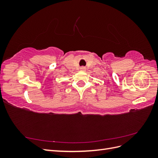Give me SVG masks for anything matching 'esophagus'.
I'll list each match as a JSON object with an SVG mask.
<instances>
[{
    "label": "esophagus",
    "instance_id": "34e87169",
    "mask_svg": "<svg viewBox=\"0 0 158 158\" xmlns=\"http://www.w3.org/2000/svg\"><path fill=\"white\" fill-rule=\"evenodd\" d=\"M80 70H83V71H84V70H85V68L84 67V66H82V67H80Z\"/></svg>",
    "mask_w": 158,
    "mask_h": 158
}]
</instances>
